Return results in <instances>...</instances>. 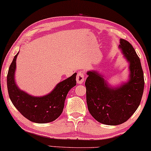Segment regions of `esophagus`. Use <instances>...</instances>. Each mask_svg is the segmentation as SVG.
<instances>
[{"label": "esophagus", "mask_w": 151, "mask_h": 151, "mask_svg": "<svg viewBox=\"0 0 151 151\" xmlns=\"http://www.w3.org/2000/svg\"><path fill=\"white\" fill-rule=\"evenodd\" d=\"M85 80L84 78V73L83 71H80L78 73L77 76H76V81H77V83L78 84H82L83 83Z\"/></svg>", "instance_id": "esophagus-1"}]
</instances>
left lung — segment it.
<instances>
[{
    "label": "left lung",
    "instance_id": "8db88e82",
    "mask_svg": "<svg viewBox=\"0 0 151 151\" xmlns=\"http://www.w3.org/2000/svg\"><path fill=\"white\" fill-rule=\"evenodd\" d=\"M121 49L129 62V81L117 88H111L97 71H88L86 101L90 113L103 124L117 126L128 121L141 101L144 77L139 57L129 42L121 39Z\"/></svg>",
    "mask_w": 151,
    "mask_h": 151
}]
</instances>
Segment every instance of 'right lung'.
<instances>
[{"label": "right lung", "mask_w": 151, "mask_h": 151, "mask_svg": "<svg viewBox=\"0 0 151 151\" xmlns=\"http://www.w3.org/2000/svg\"><path fill=\"white\" fill-rule=\"evenodd\" d=\"M15 55L8 70L7 86L10 99L18 111L29 121L46 123L55 121L60 116L68 91L76 85V73L57 84L50 93L35 97L18 88L15 82L16 58Z\"/></svg>", "instance_id": "obj_1"}]
</instances>
